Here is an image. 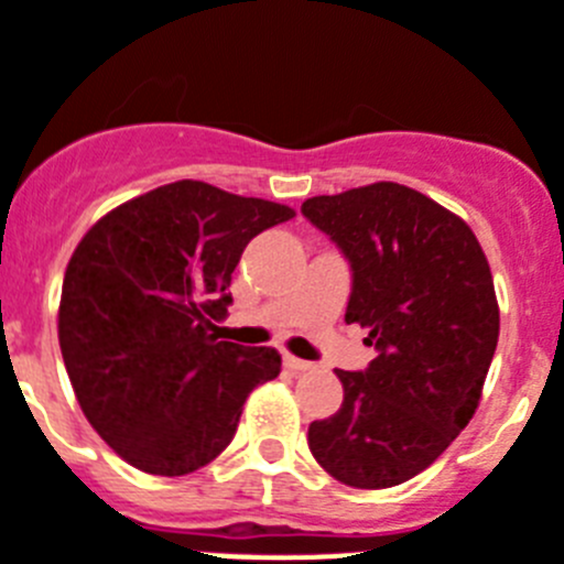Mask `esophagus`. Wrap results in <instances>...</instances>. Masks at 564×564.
I'll return each mask as SVG.
<instances>
[{
	"label": "esophagus",
	"mask_w": 564,
	"mask_h": 564,
	"mask_svg": "<svg viewBox=\"0 0 564 564\" xmlns=\"http://www.w3.org/2000/svg\"><path fill=\"white\" fill-rule=\"evenodd\" d=\"M283 366H286L289 371H294V375H300V371H308L311 369L308 360H300V358H294V355H283Z\"/></svg>",
	"instance_id": "34e87169"
}]
</instances>
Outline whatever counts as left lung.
Returning <instances> with one entry per match:
<instances>
[{"label": "left lung", "instance_id": "left-lung-1", "mask_svg": "<svg viewBox=\"0 0 564 564\" xmlns=\"http://www.w3.org/2000/svg\"><path fill=\"white\" fill-rule=\"evenodd\" d=\"M303 217L352 272L344 319L377 358L338 369L344 402L308 427V449L349 488L380 490L433 466L466 430L499 341L494 275L471 228L393 182L316 195Z\"/></svg>", "mask_w": 564, "mask_h": 564}]
</instances>
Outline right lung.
Returning <instances> with one entry per match:
<instances>
[{
	"label": "right lung",
	"mask_w": 564,
	"mask_h": 564,
	"mask_svg": "<svg viewBox=\"0 0 564 564\" xmlns=\"http://www.w3.org/2000/svg\"><path fill=\"white\" fill-rule=\"evenodd\" d=\"M292 217L187 178L126 200L76 245L59 349L87 421L126 463L198 471L231 444L248 393L278 377L275 349L217 341V322L250 239Z\"/></svg>",
	"instance_id": "right-lung-1"
}]
</instances>
